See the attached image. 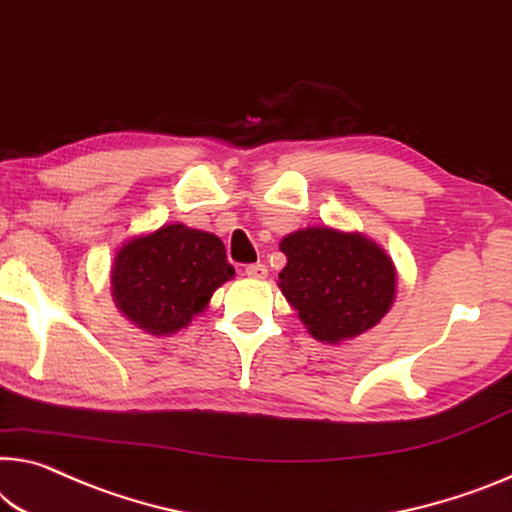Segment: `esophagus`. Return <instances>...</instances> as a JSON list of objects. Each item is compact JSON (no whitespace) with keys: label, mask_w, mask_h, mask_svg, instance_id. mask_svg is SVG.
Returning <instances> with one entry per match:
<instances>
[{"label":"esophagus","mask_w":512,"mask_h":512,"mask_svg":"<svg viewBox=\"0 0 512 512\" xmlns=\"http://www.w3.org/2000/svg\"><path fill=\"white\" fill-rule=\"evenodd\" d=\"M245 272H247V277H251V279H265L267 277V267L263 263H251V265L245 267Z\"/></svg>","instance_id":"esophagus-1"}]
</instances>
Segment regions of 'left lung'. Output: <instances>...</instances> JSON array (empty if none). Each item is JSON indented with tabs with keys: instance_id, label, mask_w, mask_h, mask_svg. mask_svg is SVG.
I'll return each instance as SVG.
<instances>
[{
	"instance_id": "left-lung-1",
	"label": "left lung",
	"mask_w": 512,
	"mask_h": 512,
	"mask_svg": "<svg viewBox=\"0 0 512 512\" xmlns=\"http://www.w3.org/2000/svg\"><path fill=\"white\" fill-rule=\"evenodd\" d=\"M279 247L288 258L279 274L281 293L318 341L364 334L389 311L396 270L364 235L325 226L290 233Z\"/></svg>"
}]
</instances>
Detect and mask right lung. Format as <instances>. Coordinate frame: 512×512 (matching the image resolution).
Listing matches in <instances>:
<instances>
[{
	"label": "right lung",
	"instance_id": "right-lung-1",
	"mask_svg": "<svg viewBox=\"0 0 512 512\" xmlns=\"http://www.w3.org/2000/svg\"><path fill=\"white\" fill-rule=\"evenodd\" d=\"M235 274L222 240L183 224L135 238L114 258L112 293L119 309L146 332L167 336L206 309Z\"/></svg>",
	"mask_w": 512,
	"mask_h": 512
}]
</instances>
